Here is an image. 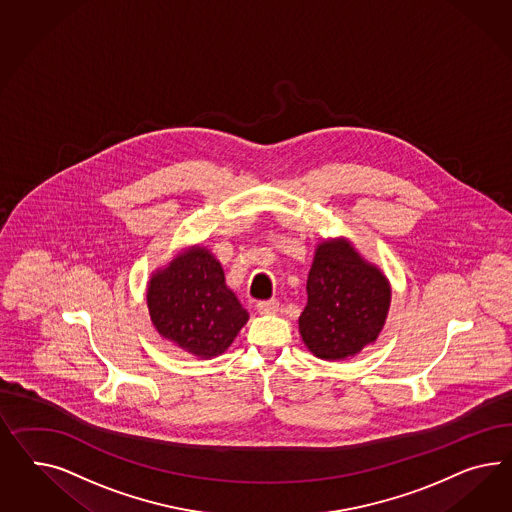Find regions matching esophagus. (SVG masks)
<instances>
[{
	"mask_svg": "<svg viewBox=\"0 0 512 512\" xmlns=\"http://www.w3.org/2000/svg\"><path fill=\"white\" fill-rule=\"evenodd\" d=\"M257 311L261 315H274L279 311V302L278 300H263L257 304Z\"/></svg>",
	"mask_w": 512,
	"mask_h": 512,
	"instance_id": "esophagus-1",
	"label": "esophagus"
}]
</instances>
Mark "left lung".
<instances>
[{
  "instance_id": "obj_1",
  "label": "left lung",
  "mask_w": 512,
  "mask_h": 512,
  "mask_svg": "<svg viewBox=\"0 0 512 512\" xmlns=\"http://www.w3.org/2000/svg\"><path fill=\"white\" fill-rule=\"evenodd\" d=\"M306 293L308 304L298 317V330L317 358L357 357L377 341L387 323L390 281L349 238H326L317 244Z\"/></svg>"
}]
</instances>
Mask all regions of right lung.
<instances>
[{"label":"right lung","instance_id":"add662e5","mask_svg":"<svg viewBox=\"0 0 512 512\" xmlns=\"http://www.w3.org/2000/svg\"><path fill=\"white\" fill-rule=\"evenodd\" d=\"M146 304L157 334L202 360L223 355L249 319L227 287L223 266L202 244L152 272Z\"/></svg>","mask_w":512,"mask_h":512}]
</instances>
